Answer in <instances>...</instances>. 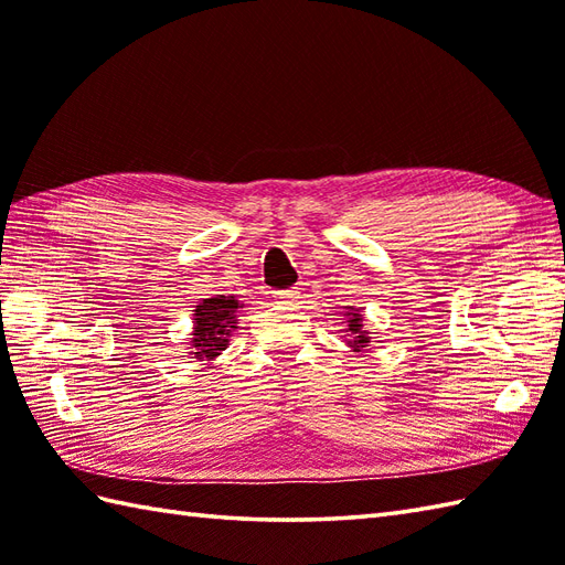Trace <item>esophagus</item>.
<instances>
[{
	"mask_svg": "<svg viewBox=\"0 0 565 565\" xmlns=\"http://www.w3.org/2000/svg\"><path fill=\"white\" fill-rule=\"evenodd\" d=\"M298 298H301V294H298L296 289H289V291H276L274 294V303L279 306H294Z\"/></svg>",
	"mask_w": 565,
	"mask_h": 565,
	"instance_id": "34e87169",
	"label": "esophagus"
}]
</instances>
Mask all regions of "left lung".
Returning a JSON list of instances; mask_svg holds the SVG:
<instances>
[{"instance_id":"obj_1","label":"left lung","mask_w":565,"mask_h":565,"mask_svg":"<svg viewBox=\"0 0 565 565\" xmlns=\"http://www.w3.org/2000/svg\"><path fill=\"white\" fill-rule=\"evenodd\" d=\"M344 316H347V332H350V340H347V344H350L354 352H362L364 347H369V342H371L369 332L364 330L362 310L350 306V313H344Z\"/></svg>"}]
</instances>
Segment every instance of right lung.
<instances>
[{"instance_id":"right-lung-1","label":"right lung","mask_w":565,"mask_h":565,"mask_svg":"<svg viewBox=\"0 0 565 565\" xmlns=\"http://www.w3.org/2000/svg\"><path fill=\"white\" fill-rule=\"evenodd\" d=\"M237 308L243 303L235 296H213L203 298V301L194 310V338H191V356L199 362H213L225 347L227 338L237 328Z\"/></svg>"}]
</instances>
